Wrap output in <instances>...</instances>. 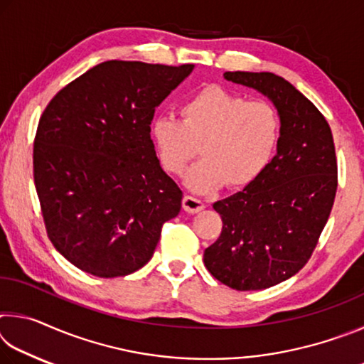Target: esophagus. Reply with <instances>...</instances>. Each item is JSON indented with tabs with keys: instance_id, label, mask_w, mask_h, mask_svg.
<instances>
[{
	"instance_id": "34e87169",
	"label": "esophagus",
	"mask_w": 364,
	"mask_h": 364,
	"mask_svg": "<svg viewBox=\"0 0 364 364\" xmlns=\"http://www.w3.org/2000/svg\"><path fill=\"white\" fill-rule=\"evenodd\" d=\"M183 208L189 213H197L200 210H204L205 204L200 199H197L194 196H184L183 197Z\"/></svg>"
}]
</instances>
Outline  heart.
Segmentation results:
<instances>
[{"label":"heart","instance_id":"obj_1","mask_svg":"<svg viewBox=\"0 0 364 364\" xmlns=\"http://www.w3.org/2000/svg\"><path fill=\"white\" fill-rule=\"evenodd\" d=\"M181 119L157 117L151 139L168 173L180 175L197 152L202 157L186 173L196 193H210L228 183L245 188L268 167L279 143L281 120L267 101H247L242 95L208 85L188 97Z\"/></svg>","mask_w":364,"mask_h":364}]
</instances>
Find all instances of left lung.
I'll return each instance as SVG.
<instances>
[{
  "instance_id": "8db88e82",
  "label": "left lung",
  "mask_w": 364,
  "mask_h": 364,
  "mask_svg": "<svg viewBox=\"0 0 364 364\" xmlns=\"http://www.w3.org/2000/svg\"><path fill=\"white\" fill-rule=\"evenodd\" d=\"M228 82L267 96L281 120L276 156L257 180L218 200L223 230L204 252L213 278L262 291L292 278L315 250L337 191L334 139L323 114L271 72H225Z\"/></svg>"
}]
</instances>
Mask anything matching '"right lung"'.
I'll list each match as a JSON object with an SVG mask.
<instances>
[{"mask_svg": "<svg viewBox=\"0 0 364 364\" xmlns=\"http://www.w3.org/2000/svg\"><path fill=\"white\" fill-rule=\"evenodd\" d=\"M107 60L73 80L43 112L33 178L48 236L85 273L117 278L151 260L183 193L151 139L156 107L193 72Z\"/></svg>", "mask_w": 364, "mask_h": 364, "instance_id": "add662e5", "label": "right lung"}]
</instances>
